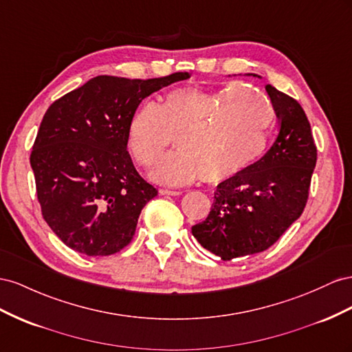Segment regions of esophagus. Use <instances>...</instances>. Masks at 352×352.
I'll use <instances>...</instances> for the list:
<instances>
[{"instance_id":"34e87169","label":"esophagus","mask_w":352,"mask_h":352,"mask_svg":"<svg viewBox=\"0 0 352 352\" xmlns=\"http://www.w3.org/2000/svg\"><path fill=\"white\" fill-rule=\"evenodd\" d=\"M159 193L164 196H179L182 195V192H178V190H168V188H160Z\"/></svg>"}]
</instances>
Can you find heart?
Returning a JSON list of instances; mask_svg holds the SVG:
<instances>
[{
	"label": "heart",
	"mask_w": 352,
	"mask_h": 352,
	"mask_svg": "<svg viewBox=\"0 0 352 352\" xmlns=\"http://www.w3.org/2000/svg\"><path fill=\"white\" fill-rule=\"evenodd\" d=\"M274 107L252 88L233 82L217 91L177 88L144 103L129 118L126 147L143 168L155 166L175 140L179 150L153 170V179L183 186L217 184L243 174L265 153Z\"/></svg>",
	"instance_id": "obj_1"
}]
</instances>
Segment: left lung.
<instances>
[{
  "mask_svg": "<svg viewBox=\"0 0 352 352\" xmlns=\"http://www.w3.org/2000/svg\"><path fill=\"white\" fill-rule=\"evenodd\" d=\"M265 89L278 118L276 142L254 166L217 186L208 218L192 227L197 242L224 261L273 246L309 195L317 147L308 118L295 98L270 84Z\"/></svg>",
  "mask_w": 352,
  "mask_h": 352,
  "instance_id": "left-lung-1",
  "label": "left lung"
}]
</instances>
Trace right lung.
<instances>
[{
  "mask_svg": "<svg viewBox=\"0 0 352 352\" xmlns=\"http://www.w3.org/2000/svg\"><path fill=\"white\" fill-rule=\"evenodd\" d=\"M100 75L48 107L31 153L36 196L50 228L70 249L107 256L131 242L157 190L126 150L129 118L143 98L187 79Z\"/></svg>",
  "mask_w": 352,
  "mask_h": 352,
  "instance_id": "1",
  "label": "right lung"
}]
</instances>
